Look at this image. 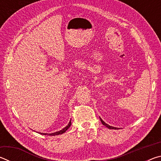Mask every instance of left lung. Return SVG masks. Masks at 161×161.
<instances>
[{"label":"left lung","instance_id":"8db88e82","mask_svg":"<svg viewBox=\"0 0 161 161\" xmlns=\"http://www.w3.org/2000/svg\"><path fill=\"white\" fill-rule=\"evenodd\" d=\"M100 120H101V122H102V124L103 125V126H105L106 127H107L108 129H117V128H116V127H113V126H109V125H108L107 124H106L104 121H103V120L100 118Z\"/></svg>","mask_w":161,"mask_h":161}]
</instances>
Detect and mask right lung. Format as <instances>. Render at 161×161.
Masks as SVG:
<instances>
[{
  "label": "right lung",
  "mask_w": 161,
  "mask_h": 161,
  "mask_svg": "<svg viewBox=\"0 0 161 161\" xmlns=\"http://www.w3.org/2000/svg\"><path fill=\"white\" fill-rule=\"evenodd\" d=\"M71 124H72V122H71V120H70L69 123L68 124L67 126L66 127H64L63 129L59 130V131H57V132H54V133H40V134H42V135H49V136H56V135L62 134V133H64L68 129H69V128L71 126Z\"/></svg>",
  "instance_id": "obj_1"
}]
</instances>
